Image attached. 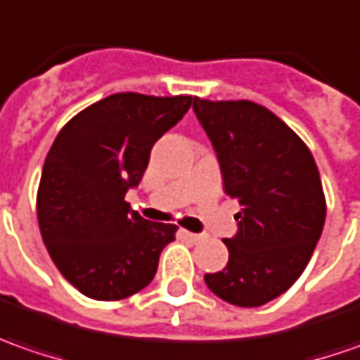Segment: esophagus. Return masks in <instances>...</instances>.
Returning a JSON list of instances; mask_svg holds the SVG:
<instances>
[{"mask_svg":"<svg viewBox=\"0 0 360 360\" xmlns=\"http://www.w3.org/2000/svg\"><path fill=\"white\" fill-rule=\"evenodd\" d=\"M181 235H183L185 239H189V241H193V243L203 241V235H199V233H191V231L181 229Z\"/></svg>","mask_w":360,"mask_h":360,"instance_id":"1","label":"esophagus"}]
</instances>
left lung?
Wrapping results in <instances>:
<instances>
[{
	"mask_svg": "<svg viewBox=\"0 0 360 360\" xmlns=\"http://www.w3.org/2000/svg\"><path fill=\"white\" fill-rule=\"evenodd\" d=\"M215 149L225 193L237 199V233L225 239L229 263L207 273L219 299L261 307L301 277L325 225L319 169L299 135L253 101L193 99Z\"/></svg>",
	"mask_w": 360,
	"mask_h": 360,
	"instance_id": "left-lung-1",
	"label": "left lung"
}]
</instances>
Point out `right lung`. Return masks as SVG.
Instances as JSON below:
<instances>
[{"label":"right lung","mask_w":360,"mask_h":360,"mask_svg":"<svg viewBox=\"0 0 360 360\" xmlns=\"http://www.w3.org/2000/svg\"><path fill=\"white\" fill-rule=\"evenodd\" d=\"M193 97L115 94L83 109L45 157L37 219L59 273L85 297L119 301L145 289L175 225L131 211L155 141L177 125Z\"/></svg>","instance_id":"right-lung-1"}]
</instances>
